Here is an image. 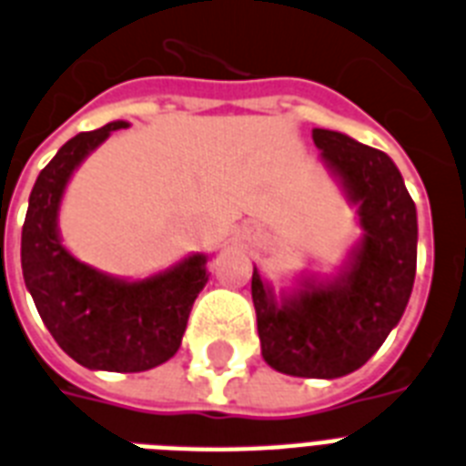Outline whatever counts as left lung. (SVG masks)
Masks as SVG:
<instances>
[{"label": "left lung", "instance_id": "8db88e82", "mask_svg": "<svg viewBox=\"0 0 466 466\" xmlns=\"http://www.w3.org/2000/svg\"><path fill=\"white\" fill-rule=\"evenodd\" d=\"M313 143L359 203L364 241L339 282L306 285L278 306L253 270L251 297L272 369L339 378L361 369L402 319L417 275V208L383 150L328 128H313Z\"/></svg>", "mask_w": 466, "mask_h": 466}]
</instances>
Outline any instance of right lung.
Here are the masks:
<instances>
[{
	"instance_id": "right-lung-1",
	"label": "right lung",
	"mask_w": 466,
	"mask_h": 466,
	"mask_svg": "<svg viewBox=\"0 0 466 466\" xmlns=\"http://www.w3.org/2000/svg\"><path fill=\"white\" fill-rule=\"evenodd\" d=\"M124 127L112 122L74 136L40 172L21 234V268L40 319L74 361L136 373L177 354L208 275L206 256H191L150 279L122 282L78 263L59 241L56 210L71 172L109 131Z\"/></svg>"
}]
</instances>
